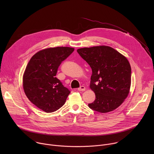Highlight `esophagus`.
<instances>
[{
  "label": "esophagus",
  "instance_id": "34e87169",
  "mask_svg": "<svg viewBox=\"0 0 154 154\" xmlns=\"http://www.w3.org/2000/svg\"><path fill=\"white\" fill-rule=\"evenodd\" d=\"M77 90H78V91H85L86 88L84 86H81L80 88H79Z\"/></svg>",
  "mask_w": 154,
  "mask_h": 154
}]
</instances>
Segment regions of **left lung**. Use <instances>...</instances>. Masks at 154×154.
Masks as SVG:
<instances>
[{"label":"left lung","mask_w":154,"mask_h":154,"mask_svg":"<svg viewBox=\"0 0 154 154\" xmlns=\"http://www.w3.org/2000/svg\"><path fill=\"white\" fill-rule=\"evenodd\" d=\"M77 52L92 69L90 87L96 95L90 108L105 113L119 107L128 96L131 67L127 58L106 46L84 48Z\"/></svg>","instance_id":"obj_1"}]
</instances>
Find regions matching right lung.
Wrapping results in <instances>:
<instances>
[{
	"mask_svg": "<svg viewBox=\"0 0 154 154\" xmlns=\"http://www.w3.org/2000/svg\"><path fill=\"white\" fill-rule=\"evenodd\" d=\"M74 51L69 47L49 48L39 51L29 61L23 75V89L29 100L42 111H57L70 94L55 76L61 62Z\"/></svg>",
	"mask_w": 154,
	"mask_h": 154,
	"instance_id": "obj_1",
	"label": "right lung"
}]
</instances>
